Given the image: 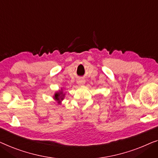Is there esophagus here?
Instances as JSON below:
<instances>
[{
    "mask_svg": "<svg viewBox=\"0 0 158 158\" xmlns=\"http://www.w3.org/2000/svg\"><path fill=\"white\" fill-rule=\"evenodd\" d=\"M77 83L79 86H83L84 84H85V80H83V79H80L77 81Z\"/></svg>",
    "mask_w": 158,
    "mask_h": 158,
    "instance_id": "obj_1",
    "label": "esophagus"
}]
</instances>
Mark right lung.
<instances>
[{
  "label": "right lung",
  "instance_id": "add662e5",
  "mask_svg": "<svg viewBox=\"0 0 158 158\" xmlns=\"http://www.w3.org/2000/svg\"><path fill=\"white\" fill-rule=\"evenodd\" d=\"M64 97H65V93H64L63 89H61L56 91V92L54 93V96H53V99H54L56 102H57L58 104H61V101L64 100Z\"/></svg>",
  "mask_w": 158,
  "mask_h": 158
}]
</instances>
